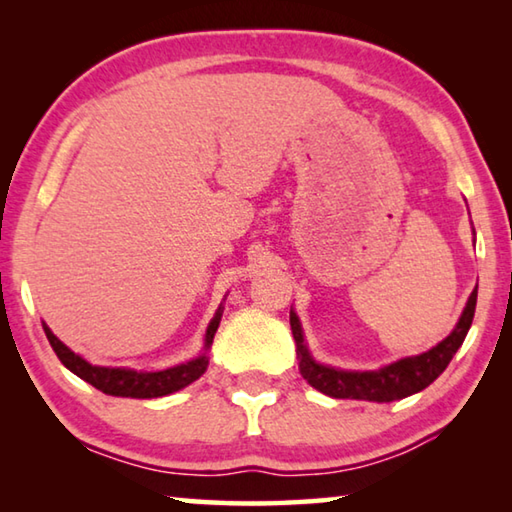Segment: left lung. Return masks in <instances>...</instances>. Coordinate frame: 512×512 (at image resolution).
Masks as SVG:
<instances>
[{"instance_id":"1","label":"left lung","mask_w":512,"mask_h":512,"mask_svg":"<svg viewBox=\"0 0 512 512\" xmlns=\"http://www.w3.org/2000/svg\"><path fill=\"white\" fill-rule=\"evenodd\" d=\"M476 309V289L472 291L470 300H467L465 311L454 332L447 336L443 343L429 352L418 354V357H406L402 361H395L391 366L381 370H368V372H348L320 366L309 357L305 339H302V329L298 316L291 311V332L298 345V368L300 375L305 377L316 391L325 393L336 400H368V402H393L409 397L413 393L427 388L431 381L440 377L449 361L461 348L467 329L472 325Z\"/></svg>"}]
</instances>
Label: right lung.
I'll list each match as a JSON object with an SVG mask.
<instances>
[{
  "label": "right lung",
  "mask_w": 512,
  "mask_h": 512,
  "mask_svg": "<svg viewBox=\"0 0 512 512\" xmlns=\"http://www.w3.org/2000/svg\"><path fill=\"white\" fill-rule=\"evenodd\" d=\"M221 323V307L216 311V316L212 318L210 327H207L205 334V350L210 348L216 334V327ZM45 334L54 348L56 357L60 359L65 368L74 372L76 377H81L92 384L94 388H99L101 393L106 395H115V397H137V400H151V397H162L169 393H176L180 388H185L196 381L207 370V357L201 354V357L189 361V363H180L176 368L169 370H160V372H137V370H126V368H103V366H92L85 359H81L79 354H74L67 345L60 343L51 329L47 325Z\"/></svg>",
  "instance_id": "add662e5"
}]
</instances>
